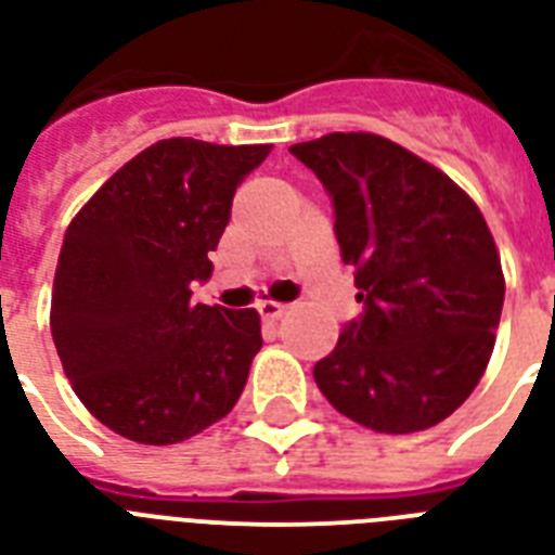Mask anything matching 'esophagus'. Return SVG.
Masks as SVG:
<instances>
[{"instance_id":"obj_1","label":"esophagus","mask_w":555,"mask_h":555,"mask_svg":"<svg viewBox=\"0 0 555 555\" xmlns=\"http://www.w3.org/2000/svg\"><path fill=\"white\" fill-rule=\"evenodd\" d=\"M285 305H279V302H259V317L261 320H268V322H273V320H279V317H285Z\"/></svg>"}]
</instances>
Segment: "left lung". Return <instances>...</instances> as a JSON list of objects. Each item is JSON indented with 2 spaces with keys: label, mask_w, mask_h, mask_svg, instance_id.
I'll use <instances>...</instances> for the list:
<instances>
[{
  "label": "left lung",
  "mask_w": 555,
  "mask_h": 555,
  "mask_svg": "<svg viewBox=\"0 0 555 555\" xmlns=\"http://www.w3.org/2000/svg\"><path fill=\"white\" fill-rule=\"evenodd\" d=\"M354 264L363 313L313 379L346 417L388 435L429 429L478 386L495 346L504 273L481 209L440 169L369 132L296 143Z\"/></svg>",
  "instance_id": "left-lung-1"
}]
</instances>
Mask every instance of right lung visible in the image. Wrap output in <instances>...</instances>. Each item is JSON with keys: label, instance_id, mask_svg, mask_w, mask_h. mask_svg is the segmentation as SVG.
<instances>
[{"label": "right lung", "instance_id": "1", "mask_svg": "<svg viewBox=\"0 0 555 555\" xmlns=\"http://www.w3.org/2000/svg\"><path fill=\"white\" fill-rule=\"evenodd\" d=\"M270 143L169 138L134 155L65 230L51 337L82 405L117 435L167 447L221 421L261 348L259 313L192 302L244 178Z\"/></svg>", "mask_w": 555, "mask_h": 555}]
</instances>
